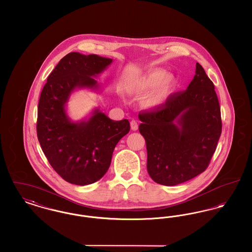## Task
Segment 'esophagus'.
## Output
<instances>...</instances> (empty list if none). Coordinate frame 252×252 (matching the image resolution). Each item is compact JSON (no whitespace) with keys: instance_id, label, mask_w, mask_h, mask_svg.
Returning <instances> with one entry per match:
<instances>
[{"instance_id":"1","label":"esophagus","mask_w":252,"mask_h":252,"mask_svg":"<svg viewBox=\"0 0 252 252\" xmlns=\"http://www.w3.org/2000/svg\"><path fill=\"white\" fill-rule=\"evenodd\" d=\"M130 126H131V129L132 130H137L138 129V123H137V121H135V120H132L131 122H130Z\"/></svg>"}]
</instances>
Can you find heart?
Returning <instances> with one entry per match:
<instances>
[{
    "mask_svg": "<svg viewBox=\"0 0 252 252\" xmlns=\"http://www.w3.org/2000/svg\"><path fill=\"white\" fill-rule=\"evenodd\" d=\"M175 85V78L167 74L161 67L149 69L137 82L134 92L139 95L149 94L144 100V104L148 108H155L163 104Z\"/></svg>",
    "mask_w": 252,
    "mask_h": 252,
    "instance_id": "1",
    "label": "heart"
}]
</instances>
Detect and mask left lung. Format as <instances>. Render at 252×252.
I'll return each mask as SVG.
<instances>
[{
    "label": "left lung",
    "mask_w": 252,
    "mask_h": 252,
    "mask_svg": "<svg viewBox=\"0 0 252 252\" xmlns=\"http://www.w3.org/2000/svg\"><path fill=\"white\" fill-rule=\"evenodd\" d=\"M138 117L147 144L148 174L154 182L176 186L207 169L222 133V121L214 85L199 63L188 89Z\"/></svg>",
    "instance_id": "left-lung-1"
}]
</instances>
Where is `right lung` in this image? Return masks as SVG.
I'll use <instances>...</instances> for the list:
<instances>
[{
	"mask_svg": "<svg viewBox=\"0 0 252 252\" xmlns=\"http://www.w3.org/2000/svg\"><path fill=\"white\" fill-rule=\"evenodd\" d=\"M112 63L95 54L70 52L47 78L38 104L37 136L53 169L66 182L87 186L100 180L119 141L129 132L128 120L113 121L99 108L89 119L72 122L65 106L76 89L98 90L94 79Z\"/></svg>",
	"mask_w": 252,
	"mask_h": 252,
	"instance_id": "add662e5",
	"label": "right lung"
}]
</instances>
